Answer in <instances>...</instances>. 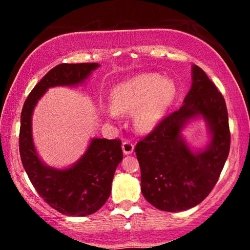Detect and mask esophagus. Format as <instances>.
Here are the masks:
<instances>
[{
    "instance_id": "esophagus-1",
    "label": "esophagus",
    "mask_w": 250,
    "mask_h": 250,
    "mask_svg": "<svg viewBox=\"0 0 250 250\" xmlns=\"http://www.w3.org/2000/svg\"><path fill=\"white\" fill-rule=\"evenodd\" d=\"M134 150V146L130 141H125L122 143V151L125 154H131Z\"/></svg>"
}]
</instances>
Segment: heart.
Listing matches in <instances>:
<instances>
[{
	"mask_svg": "<svg viewBox=\"0 0 250 250\" xmlns=\"http://www.w3.org/2000/svg\"><path fill=\"white\" fill-rule=\"evenodd\" d=\"M176 97L170 79L142 74L118 83L110 92V104L117 112H133V125L141 133H150L164 119ZM110 112V117H115Z\"/></svg>",
	"mask_w": 250,
	"mask_h": 250,
	"instance_id": "obj_1",
	"label": "heart"
}]
</instances>
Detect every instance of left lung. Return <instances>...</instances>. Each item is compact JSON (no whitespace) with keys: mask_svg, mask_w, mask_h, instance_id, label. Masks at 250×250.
<instances>
[{"mask_svg":"<svg viewBox=\"0 0 250 250\" xmlns=\"http://www.w3.org/2000/svg\"><path fill=\"white\" fill-rule=\"evenodd\" d=\"M202 117L210 133L204 149L193 150L181 131ZM230 147L228 113L223 95L204 70L192 66V86L183 105L138 142L141 192L158 209L181 211L196 206L218 181Z\"/></svg>","mask_w":250,"mask_h":250,"instance_id":"1","label":"left lung"}]
</instances>
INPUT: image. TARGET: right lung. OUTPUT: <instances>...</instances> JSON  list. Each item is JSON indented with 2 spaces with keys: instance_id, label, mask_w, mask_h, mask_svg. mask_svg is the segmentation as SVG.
Instances as JSON below:
<instances>
[{
  "instance_id": "1",
  "label": "right lung",
  "mask_w": 250,
  "mask_h": 250,
  "mask_svg": "<svg viewBox=\"0 0 250 250\" xmlns=\"http://www.w3.org/2000/svg\"><path fill=\"white\" fill-rule=\"evenodd\" d=\"M98 62L61 64L46 74L25 100L21 113L20 154L28 179L47 204L67 216H87L103 207L111 193L116 168L124 154L119 139L92 138L84 153L69 167L45 164L33 141L32 116L49 88L83 84Z\"/></svg>"
}]
</instances>
